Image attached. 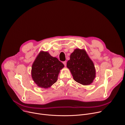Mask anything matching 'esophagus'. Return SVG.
<instances>
[{
    "instance_id": "esophagus-1",
    "label": "esophagus",
    "mask_w": 125,
    "mask_h": 125,
    "mask_svg": "<svg viewBox=\"0 0 125 125\" xmlns=\"http://www.w3.org/2000/svg\"><path fill=\"white\" fill-rule=\"evenodd\" d=\"M63 64H64V65L65 66H66V62L65 61V62H63Z\"/></svg>"
}]
</instances>
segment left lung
Wrapping results in <instances>:
<instances>
[{
    "instance_id": "left-lung-1",
    "label": "left lung",
    "mask_w": 125,
    "mask_h": 125,
    "mask_svg": "<svg viewBox=\"0 0 125 125\" xmlns=\"http://www.w3.org/2000/svg\"><path fill=\"white\" fill-rule=\"evenodd\" d=\"M66 66L73 80L83 85L91 84L95 77L94 62L84 49H75L71 53Z\"/></svg>"
}]
</instances>
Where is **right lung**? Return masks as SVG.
<instances>
[{
	"mask_svg": "<svg viewBox=\"0 0 125 125\" xmlns=\"http://www.w3.org/2000/svg\"><path fill=\"white\" fill-rule=\"evenodd\" d=\"M63 64L47 52L41 51L31 67V77L38 87L50 88L57 80Z\"/></svg>",
	"mask_w": 125,
	"mask_h": 125,
	"instance_id": "obj_1",
	"label": "right lung"
}]
</instances>
